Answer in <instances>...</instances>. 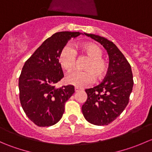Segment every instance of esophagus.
Instances as JSON below:
<instances>
[{"label":"esophagus","mask_w":152,"mask_h":152,"mask_svg":"<svg viewBox=\"0 0 152 152\" xmlns=\"http://www.w3.org/2000/svg\"><path fill=\"white\" fill-rule=\"evenodd\" d=\"M81 90H82V89L79 88V87H75V91H76V93H78V92L81 91Z\"/></svg>","instance_id":"obj_1"}]
</instances>
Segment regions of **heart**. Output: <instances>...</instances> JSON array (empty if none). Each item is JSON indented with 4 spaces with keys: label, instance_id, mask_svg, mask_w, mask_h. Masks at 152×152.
<instances>
[{
    "label": "heart",
    "instance_id": "1",
    "mask_svg": "<svg viewBox=\"0 0 152 152\" xmlns=\"http://www.w3.org/2000/svg\"><path fill=\"white\" fill-rule=\"evenodd\" d=\"M78 48L90 58L85 66L87 70H76L68 74L65 78L67 83L82 87L94 82L95 76L99 80L104 79L108 72L109 65L107 60L102 57L103 54L102 48L93 42H85L78 46ZM76 59V50L68 45L64 47L59 53V65L67 71H70L73 68Z\"/></svg>",
    "mask_w": 152,
    "mask_h": 152
}]
</instances>
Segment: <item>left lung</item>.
I'll return each mask as SVG.
<instances>
[{
	"instance_id": "obj_1",
	"label": "left lung",
	"mask_w": 152,
	"mask_h": 152,
	"mask_svg": "<svg viewBox=\"0 0 152 152\" xmlns=\"http://www.w3.org/2000/svg\"><path fill=\"white\" fill-rule=\"evenodd\" d=\"M86 35L103 45L110 62L104 80L100 85L85 90L87 99L82 107V113L89 123L108 125L128 104L134 85L132 72L128 61L113 42L99 35Z\"/></svg>"
}]
</instances>
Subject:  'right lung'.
<instances>
[{"instance_id":"1","label":"right lung","mask_w":152,"mask_h":152,"mask_svg":"<svg viewBox=\"0 0 152 152\" xmlns=\"http://www.w3.org/2000/svg\"><path fill=\"white\" fill-rule=\"evenodd\" d=\"M82 34L55 33L42 42L23 67L19 78L20 104L27 117L38 126L57 123L65 111V103L74 93V86L56 88L55 85L64 77L59 53L69 39Z\"/></svg>"}]
</instances>
